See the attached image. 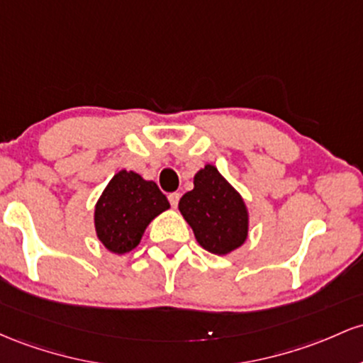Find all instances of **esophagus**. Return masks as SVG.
Here are the masks:
<instances>
[{
    "instance_id": "1",
    "label": "esophagus",
    "mask_w": 363,
    "mask_h": 363,
    "mask_svg": "<svg viewBox=\"0 0 363 363\" xmlns=\"http://www.w3.org/2000/svg\"><path fill=\"white\" fill-rule=\"evenodd\" d=\"M180 197H182V195L178 194V192H173V194H169V195H168V199H169V203H171V207H174V209H177L178 202H180Z\"/></svg>"
}]
</instances>
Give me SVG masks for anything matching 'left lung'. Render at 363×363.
I'll use <instances>...</instances> for the list:
<instances>
[{
  "mask_svg": "<svg viewBox=\"0 0 363 363\" xmlns=\"http://www.w3.org/2000/svg\"><path fill=\"white\" fill-rule=\"evenodd\" d=\"M178 209L206 250L225 255L245 242V203L214 166L207 164L194 178V190L180 199Z\"/></svg>",
  "mask_w": 363,
  "mask_h": 363,
  "instance_id": "8db88e82",
  "label": "left lung"
}]
</instances>
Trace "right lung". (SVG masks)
<instances>
[{"mask_svg":"<svg viewBox=\"0 0 363 363\" xmlns=\"http://www.w3.org/2000/svg\"><path fill=\"white\" fill-rule=\"evenodd\" d=\"M168 207V199L156 183L133 171H120L96 206L97 236L108 250L127 254L140 243L149 223Z\"/></svg>","mask_w":363,"mask_h":363,"instance_id":"right-lung-1","label":"right lung"}]
</instances>
